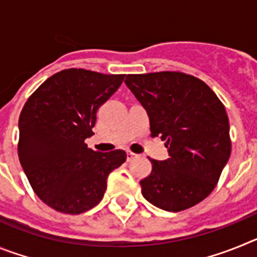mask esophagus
<instances>
[{"mask_svg": "<svg viewBox=\"0 0 257 257\" xmlns=\"http://www.w3.org/2000/svg\"><path fill=\"white\" fill-rule=\"evenodd\" d=\"M135 157H136L135 153H133V152H127V161H128V162H130V161H133Z\"/></svg>", "mask_w": 257, "mask_h": 257, "instance_id": "1", "label": "esophagus"}]
</instances>
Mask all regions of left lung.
I'll use <instances>...</instances> for the list:
<instances>
[{
	"label": "left lung",
	"instance_id": "1",
	"mask_svg": "<svg viewBox=\"0 0 257 257\" xmlns=\"http://www.w3.org/2000/svg\"><path fill=\"white\" fill-rule=\"evenodd\" d=\"M124 83L148 113L152 138L169 149L167 160L149 158L142 194L170 212L193 207L216 187L230 157L225 106L203 81L181 72L127 74Z\"/></svg>",
	"mask_w": 257,
	"mask_h": 257
}]
</instances>
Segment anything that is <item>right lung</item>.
I'll return each mask as SVG.
<instances>
[{"mask_svg": "<svg viewBox=\"0 0 257 257\" xmlns=\"http://www.w3.org/2000/svg\"><path fill=\"white\" fill-rule=\"evenodd\" d=\"M124 74L64 69L47 78L23 106L18 156L32 189L54 210L77 215L103 199L108 175L126 152H95L96 112L121 86Z\"/></svg>", "mask_w": 257, "mask_h": 257, "instance_id": "1", "label": "right lung"}]
</instances>
